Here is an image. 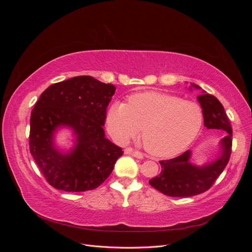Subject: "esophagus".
Listing matches in <instances>:
<instances>
[{
    "instance_id": "esophagus-1",
    "label": "esophagus",
    "mask_w": 252,
    "mask_h": 252,
    "mask_svg": "<svg viewBox=\"0 0 252 252\" xmlns=\"http://www.w3.org/2000/svg\"><path fill=\"white\" fill-rule=\"evenodd\" d=\"M124 152H125V155L133 156V157L136 158H143V155L141 154L140 151H136V150H134V149H132V148H130V147L126 148V149L124 150Z\"/></svg>"
}]
</instances>
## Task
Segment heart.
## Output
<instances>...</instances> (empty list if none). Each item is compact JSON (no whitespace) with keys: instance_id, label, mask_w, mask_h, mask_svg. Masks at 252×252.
Listing matches in <instances>:
<instances>
[{"instance_id":"1","label":"heart","mask_w":252,"mask_h":252,"mask_svg":"<svg viewBox=\"0 0 252 252\" xmlns=\"http://www.w3.org/2000/svg\"><path fill=\"white\" fill-rule=\"evenodd\" d=\"M201 106L168 94L146 91L114 102L106 114L108 132L125 144L142 129L145 148L158 158H171L187 149L203 126Z\"/></svg>"}]
</instances>
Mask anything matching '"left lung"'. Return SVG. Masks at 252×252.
Segmentation results:
<instances>
[{
    "instance_id": "1",
    "label": "left lung",
    "mask_w": 252,
    "mask_h": 252,
    "mask_svg": "<svg viewBox=\"0 0 252 252\" xmlns=\"http://www.w3.org/2000/svg\"><path fill=\"white\" fill-rule=\"evenodd\" d=\"M192 87L201 89L200 86L194 84H191L190 89ZM197 101L200 102L203 110L204 126L208 129H218L227 132L220 142V155L215 161L203 166L190 163L191 150H187L174 158L159 161L162 170L158 175L149 181V184L163 194L187 197L207 191L229 162L232 128L223 105L215 95L204 90L203 94L197 96Z\"/></svg>"
}]
</instances>
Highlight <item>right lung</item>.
I'll return each mask as SVG.
<instances>
[{
	"label": "right lung",
	"instance_id": "right-lung-1",
	"mask_svg": "<svg viewBox=\"0 0 252 252\" xmlns=\"http://www.w3.org/2000/svg\"><path fill=\"white\" fill-rule=\"evenodd\" d=\"M116 87L89 75L52 84L41 94L30 117L29 148L49 184L59 190L80 192L100 186L113 170L122 148L106 139V109ZM60 127L75 135L64 153L54 143Z\"/></svg>",
	"mask_w": 252,
	"mask_h": 252
}]
</instances>
